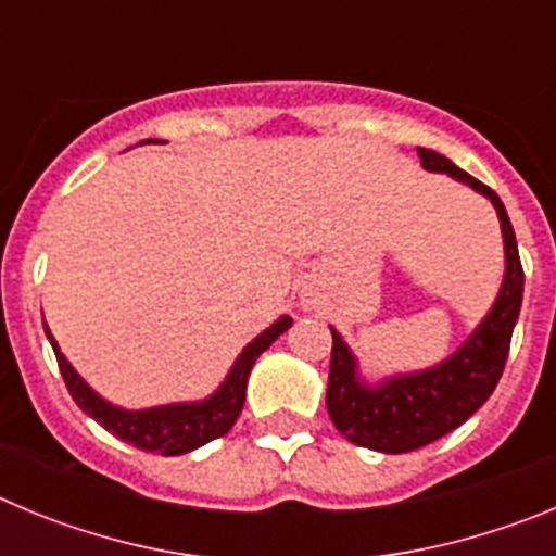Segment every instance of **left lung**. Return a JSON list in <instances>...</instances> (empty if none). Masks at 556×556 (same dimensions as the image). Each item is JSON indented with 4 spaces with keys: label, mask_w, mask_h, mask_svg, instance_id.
Here are the masks:
<instances>
[{
    "label": "left lung",
    "mask_w": 556,
    "mask_h": 556,
    "mask_svg": "<svg viewBox=\"0 0 556 556\" xmlns=\"http://www.w3.org/2000/svg\"><path fill=\"white\" fill-rule=\"evenodd\" d=\"M420 164L443 172L456 184L470 186L493 203L504 239V278L490 312L468 339L437 365L424 370L390 372L376 381L365 378L358 356L342 333L331 326V372H328L326 406L339 434L362 448L381 454H406L434 443L481 409L498 384L509 353L515 323L523 301V267L507 208L490 186L451 164L445 155L417 147Z\"/></svg>",
    "instance_id": "obj_1"
}]
</instances>
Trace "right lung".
Wrapping results in <instances>:
<instances>
[{
	"label": "right lung",
	"instance_id": "obj_1",
	"mask_svg": "<svg viewBox=\"0 0 556 556\" xmlns=\"http://www.w3.org/2000/svg\"><path fill=\"white\" fill-rule=\"evenodd\" d=\"M166 144L159 139H147V144ZM292 326V317L281 314L269 328H264L258 337H253L242 353L233 358L230 370L219 381V387L211 395L198 397V401H175V404L147 406V409H125L100 395L94 387L88 384L86 378L72 367L66 356H63L61 345L55 342L49 326L43 323V333H47L49 345L58 356V367L66 381L68 392L75 397V404L86 412L88 417H94L97 424L113 437H119L125 443L136 445L141 451H152V454L164 456H180L189 451L200 448V445L217 440V437L228 434L233 429L236 417L242 415L244 395H248V378L253 370L255 358L262 356L275 339L281 337L287 328Z\"/></svg>",
	"mask_w": 556,
	"mask_h": 556
}]
</instances>
